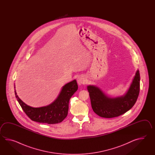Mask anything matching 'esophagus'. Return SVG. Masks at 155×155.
<instances>
[{
	"instance_id": "obj_1",
	"label": "esophagus",
	"mask_w": 155,
	"mask_h": 155,
	"mask_svg": "<svg viewBox=\"0 0 155 155\" xmlns=\"http://www.w3.org/2000/svg\"><path fill=\"white\" fill-rule=\"evenodd\" d=\"M77 82L78 83L79 85H81L82 84L85 83L86 80L84 76L80 75V76H78V78L77 79Z\"/></svg>"
}]
</instances>
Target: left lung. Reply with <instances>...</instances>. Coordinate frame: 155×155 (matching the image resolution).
<instances>
[{
    "mask_svg": "<svg viewBox=\"0 0 155 155\" xmlns=\"http://www.w3.org/2000/svg\"><path fill=\"white\" fill-rule=\"evenodd\" d=\"M140 82V73L137 70L127 92L115 97L109 96L96 86H87L93 111L97 115L105 118H112L125 114L131 109L137 101Z\"/></svg>",
    "mask_w": 155,
    "mask_h": 155,
    "instance_id": "obj_1",
    "label": "left lung"
}]
</instances>
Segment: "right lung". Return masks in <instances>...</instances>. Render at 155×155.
Returning <instances> with one entry per match:
<instances>
[{
    "instance_id": "right-lung-1",
    "label": "right lung",
    "mask_w": 155,
    "mask_h": 155,
    "mask_svg": "<svg viewBox=\"0 0 155 155\" xmlns=\"http://www.w3.org/2000/svg\"><path fill=\"white\" fill-rule=\"evenodd\" d=\"M78 89L76 80L63 86L59 95L49 105L33 107L26 105L17 95L14 84V92L17 101L30 119L35 122L55 124L66 118L69 110L70 99Z\"/></svg>"
}]
</instances>
